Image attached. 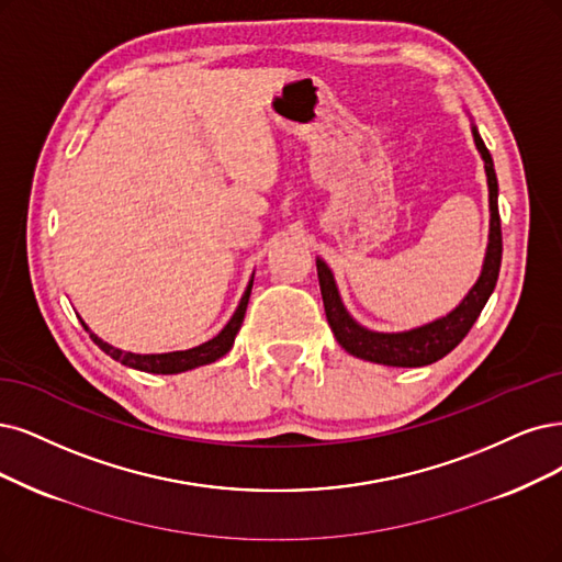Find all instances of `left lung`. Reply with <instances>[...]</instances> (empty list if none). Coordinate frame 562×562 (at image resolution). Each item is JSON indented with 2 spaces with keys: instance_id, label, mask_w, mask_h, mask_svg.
Listing matches in <instances>:
<instances>
[{
  "instance_id": "obj_1",
  "label": "left lung",
  "mask_w": 562,
  "mask_h": 562,
  "mask_svg": "<svg viewBox=\"0 0 562 562\" xmlns=\"http://www.w3.org/2000/svg\"><path fill=\"white\" fill-rule=\"evenodd\" d=\"M474 145L484 159L486 180H488V207H491V228H488V247L482 266V276L474 282V286L465 294V299L456 305L447 317L424 324L419 328L403 330V334H378V330H368L361 324L351 319L345 310L338 286L334 280L330 268L317 259V276L319 289L324 299V310L330 330H334L336 340L349 351L351 357H359L363 361L382 363V366H396V368H419L440 361L449 351L459 345L476 317L493 294L497 273H501L503 261V232H501V213H497V178L493 169V157L486 150V145L472 127Z\"/></svg>"
}]
</instances>
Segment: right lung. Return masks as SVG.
<instances>
[{
	"mask_svg": "<svg viewBox=\"0 0 562 562\" xmlns=\"http://www.w3.org/2000/svg\"><path fill=\"white\" fill-rule=\"evenodd\" d=\"M252 282H255V276H252V280H249L234 317L228 319V324L220 330L213 340H207L199 347L184 349V351H169V355H132V351H122V349L111 347L109 342H103L94 334H90V338L101 351H106L111 359L120 361L122 366H130V368L143 370V372H155V375H176V372H184V370H192V368H199L205 363H213V361L222 359L226 351L234 347L236 334L240 330V324L245 319L249 294H252ZM86 330H90V328L86 326Z\"/></svg>",
	"mask_w": 562,
	"mask_h": 562,
	"instance_id": "1",
	"label": "right lung"
}]
</instances>
